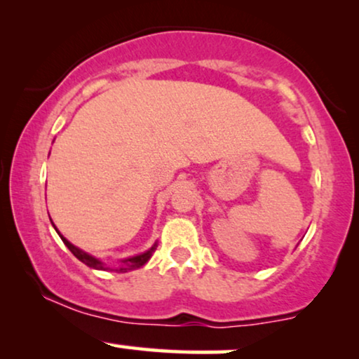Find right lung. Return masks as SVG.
Here are the masks:
<instances>
[{"instance_id":"obj_1","label":"right lung","mask_w":359,"mask_h":359,"mask_svg":"<svg viewBox=\"0 0 359 359\" xmlns=\"http://www.w3.org/2000/svg\"><path fill=\"white\" fill-rule=\"evenodd\" d=\"M55 231H57V228H55ZM57 233H59V231H57ZM59 236H60V240L64 241V245L72 251V255H74L79 261H82L83 264H87L88 267H92V269H100V271L108 269V267L104 266V262L97 259V257H93L92 255H88V252L79 250V248L72 245L69 240H65V238L62 236L60 233H59ZM156 248H157V243H154V246H152L151 250H147L146 252H142V255H137V256H133V257H126V259H123L121 262H119V266L116 267V271L118 272H128V271H131V269H137V267L144 266L146 262L151 259L152 252L156 251Z\"/></svg>"}]
</instances>
